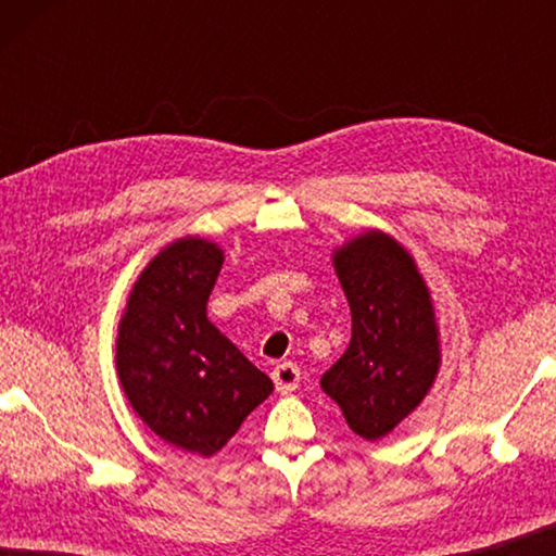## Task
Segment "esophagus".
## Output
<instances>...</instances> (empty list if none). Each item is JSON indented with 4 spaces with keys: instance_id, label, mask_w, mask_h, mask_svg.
<instances>
[{
    "instance_id": "34e87169",
    "label": "esophagus",
    "mask_w": 556,
    "mask_h": 556,
    "mask_svg": "<svg viewBox=\"0 0 556 556\" xmlns=\"http://www.w3.org/2000/svg\"><path fill=\"white\" fill-rule=\"evenodd\" d=\"M273 382H276V390H278L280 394L293 392L295 387H299V382H301V369H299V364H293V362L278 364V367L273 369Z\"/></svg>"
}]
</instances>
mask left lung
Returning a JSON list of instances; mask_svg holds the SVG:
<instances>
[{"label":"left lung","mask_w":556,"mask_h":556,"mask_svg":"<svg viewBox=\"0 0 556 556\" xmlns=\"http://www.w3.org/2000/svg\"><path fill=\"white\" fill-rule=\"evenodd\" d=\"M352 308V341L321 377L349 428L379 440L428 394L440 364L428 286L407 250L367 232L333 255Z\"/></svg>","instance_id":"obj_1"}]
</instances>
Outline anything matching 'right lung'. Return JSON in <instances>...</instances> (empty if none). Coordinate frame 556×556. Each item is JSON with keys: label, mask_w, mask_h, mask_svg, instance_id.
I'll return each instance as SVG.
<instances>
[{"label": "right lung", "mask_w": 556, "mask_h": 556, "mask_svg": "<svg viewBox=\"0 0 556 556\" xmlns=\"http://www.w3.org/2000/svg\"><path fill=\"white\" fill-rule=\"evenodd\" d=\"M223 250L177 240L147 265L118 326L116 364L131 407L166 443L212 455L273 392L207 318Z\"/></svg>", "instance_id": "right-lung-1"}]
</instances>
